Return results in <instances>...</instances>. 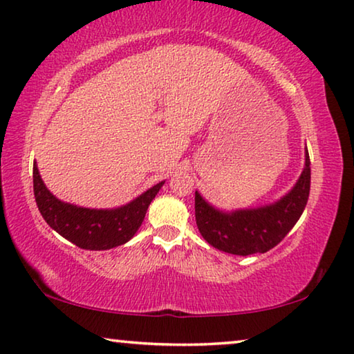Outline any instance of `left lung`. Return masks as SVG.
<instances>
[{"instance_id":"obj_1","label":"left lung","mask_w":354,"mask_h":354,"mask_svg":"<svg viewBox=\"0 0 354 354\" xmlns=\"http://www.w3.org/2000/svg\"><path fill=\"white\" fill-rule=\"evenodd\" d=\"M310 192V159L306 148V165L293 189L282 198L258 207L222 211L195 190V221L212 248L232 255L265 254L287 236L299 221Z\"/></svg>"}]
</instances>
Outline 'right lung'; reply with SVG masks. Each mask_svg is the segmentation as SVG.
<instances>
[{
  "instance_id": "obj_1",
  "label": "right lung",
  "mask_w": 354,
  "mask_h": 354,
  "mask_svg": "<svg viewBox=\"0 0 354 354\" xmlns=\"http://www.w3.org/2000/svg\"><path fill=\"white\" fill-rule=\"evenodd\" d=\"M164 183H157L120 207L91 209L56 198L44 184L36 162L32 167V187L44 221L61 236L86 250H109L132 239L142 225L148 206Z\"/></svg>"
}]
</instances>
